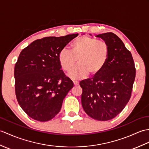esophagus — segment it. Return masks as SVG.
I'll list each match as a JSON object with an SVG mask.
<instances>
[{"label":"esophagus","instance_id":"34e87169","mask_svg":"<svg viewBox=\"0 0 149 149\" xmlns=\"http://www.w3.org/2000/svg\"><path fill=\"white\" fill-rule=\"evenodd\" d=\"M73 83L74 86H78L79 85V82L78 81H73Z\"/></svg>","mask_w":149,"mask_h":149}]
</instances>
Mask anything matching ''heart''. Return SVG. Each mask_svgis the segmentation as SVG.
Wrapping results in <instances>:
<instances>
[{"label": "heart", "mask_w": 149, "mask_h": 149, "mask_svg": "<svg viewBox=\"0 0 149 149\" xmlns=\"http://www.w3.org/2000/svg\"><path fill=\"white\" fill-rule=\"evenodd\" d=\"M109 55L107 44L92 38L83 36L77 38L72 44L71 51L63 48L58 54V62L61 69L70 72L77 60L78 65L70 73L72 79L86 77L98 74L107 63Z\"/></svg>", "instance_id": "heart-1"}]
</instances>
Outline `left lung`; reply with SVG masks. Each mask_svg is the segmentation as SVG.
<instances>
[{
	"label": "left lung",
	"mask_w": 149,
	"mask_h": 149,
	"mask_svg": "<svg viewBox=\"0 0 149 149\" xmlns=\"http://www.w3.org/2000/svg\"><path fill=\"white\" fill-rule=\"evenodd\" d=\"M96 37L107 44L109 58L98 74L80 82L81 102L89 117L105 121L116 117L129 102L136 69L131 53L118 36L108 32Z\"/></svg>",
	"instance_id": "1"
}]
</instances>
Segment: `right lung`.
Masks as SVG:
<instances>
[{"label":"right lung","mask_w":149,"mask_h":149,"mask_svg":"<svg viewBox=\"0 0 149 149\" xmlns=\"http://www.w3.org/2000/svg\"><path fill=\"white\" fill-rule=\"evenodd\" d=\"M77 36L44 37L20 53L14 72L15 93L20 107L33 119L45 122L53 119L74 87L61 70L58 54Z\"/></svg>","instance_id":"add662e5"}]
</instances>
